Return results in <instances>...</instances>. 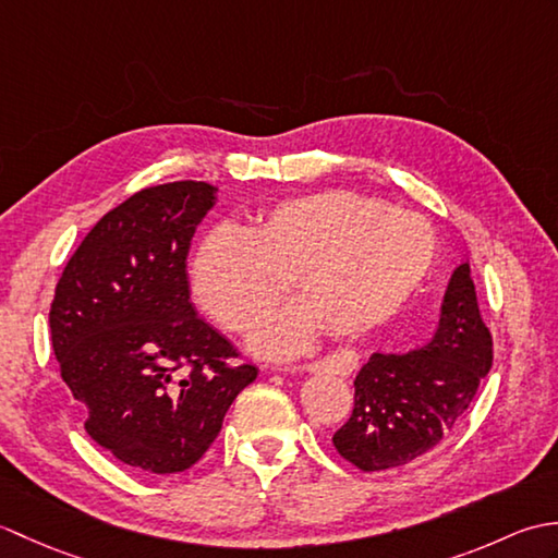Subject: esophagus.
<instances>
[{"label":"esophagus","mask_w":558,"mask_h":558,"mask_svg":"<svg viewBox=\"0 0 558 558\" xmlns=\"http://www.w3.org/2000/svg\"><path fill=\"white\" fill-rule=\"evenodd\" d=\"M276 372L286 374H300V372H330V374H348L352 372V362L345 357H326L318 362H306V364H288V366H272Z\"/></svg>","instance_id":"esophagus-1"}]
</instances>
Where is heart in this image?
<instances>
[{"label":"heart","instance_id":"b5f03b06","mask_svg":"<svg viewBox=\"0 0 558 558\" xmlns=\"http://www.w3.org/2000/svg\"><path fill=\"white\" fill-rule=\"evenodd\" d=\"M436 258V234L417 213L354 192H316L264 208L246 230L218 225L201 240L192 286L198 304L234 333H248L288 292L302 302L270 316L254 348L288 357L310 345L318 322L357 336L405 304Z\"/></svg>","mask_w":558,"mask_h":558}]
</instances>
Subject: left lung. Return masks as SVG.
Wrapping results in <instances>:
<instances>
[{
  "label": "left lung",
  "instance_id": "obj_1",
  "mask_svg": "<svg viewBox=\"0 0 558 558\" xmlns=\"http://www.w3.org/2000/svg\"><path fill=\"white\" fill-rule=\"evenodd\" d=\"M492 360L494 342L470 264H460L448 280L434 338L405 354L374 352L362 366L354 410L333 434L336 450L364 472L408 465L465 420Z\"/></svg>",
  "mask_w": 558,
  "mask_h": 558
}]
</instances>
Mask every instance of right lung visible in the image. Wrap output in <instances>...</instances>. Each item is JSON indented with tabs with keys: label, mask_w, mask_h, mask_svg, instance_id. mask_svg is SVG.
<instances>
[{
	"label": "right lung",
	"mask_w": 558,
	"mask_h": 558,
	"mask_svg": "<svg viewBox=\"0 0 558 558\" xmlns=\"http://www.w3.org/2000/svg\"><path fill=\"white\" fill-rule=\"evenodd\" d=\"M216 186L141 189L96 222L57 282L54 357L86 432L124 465L174 475L201 460L254 364L189 302L186 254Z\"/></svg>",
	"instance_id": "obj_1"
}]
</instances>
